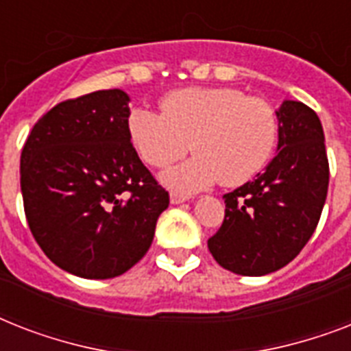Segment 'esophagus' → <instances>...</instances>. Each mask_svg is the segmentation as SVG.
Returning a JSON list of instances; mask_svg holds the SVG:
<instances>
[{
	"label": "esophagus",
	"mask_w": 351,
	"mask_h": 351,
	"mask_svg": "<svg viewBox=\"0 0 351 351\" xmlns=\"http://www.w3.org/2000/svg\"><path fill=\"white\" fill-rule=\"evenodd\" d=\"M171 204H182V202H187L189 197L187 195H182V193H171Z\"/></svg>",
	"instance_id": "obj_1"
}]
</instances>
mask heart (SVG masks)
<instances>
[{
    "mask_svg": "<svg viewBox=\"0 0 351 351\" xmlns=\"http://www.w3.org/2000/svg\"><path fill=\"white\" fill-rule=\"evenodd\" d=\"M145 164L165 167L191 147L197 156L165 171L164 182L178 191H198L222 182L242 186L271 160L278 117L269 101L230 87H189L162 100V112L132 109L127 121Z\"/></svg>",
    "mask_w": 351,
    "mask_h": 351,
    "instance_id": "b5f03b06",
    "label": "heart"
}]
</instances>
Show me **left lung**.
Listing matches in <instances>:
<instances>
[{"mask_svg": "<svg viewBox=\"0 0 351 351\" xmlns=\"http://www.w3.org/2000/svg\"><path fill=\"white\" fill-rule=\"evenodd\" d=\"M277 156L264 173L226 193L220 230L208 240L224 269L261 277L299 255L315 231L326 202L330 165L319 117L302 101L277 111Z\"/></svg>", "mask_w": 351, "mask_h": 351, "instance_id": "obj_1", "label": "left lung"}]
</instances>
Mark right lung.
<instances>
[{
	"label": "right lung",
	"instance_id": "add662e5",
	"mask_svg": "<svg viewBox=\"0 0 351 351\" xmlns=\"http://www.w3.org/2000/svg\"><path fill=\"white\" fill-rule=\"evenodd\" d=\"M129 96L96 90L52 107L21 151L25 217L49 258L82 278L131 269L154 237L169 193L132 147Z\"/></svg>",
	"mask_w": 351,
	"mask_h": 351
}]
</instances>
